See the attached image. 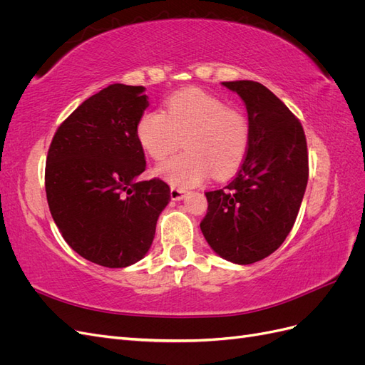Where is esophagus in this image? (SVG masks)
<instances>
[{
	"label": "esophagus",
	"mask_w": 365,
	"mask_h": 365,
	"mask_svg": "<svg viewBox=\"0 0 365 365\" xmlns=\"http://www.w3.org/2000/svg\"><path fill=\"white\" fill-rule=\"evenodd\" d=\"M184 196H185V190L180 189V187H172V189H170L172 201H181Z\"/></svg>",
	"instance_id": "34e87169"
}]
</instances>
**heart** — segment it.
<instances>
[{"label":"heart","instance_id":"obj_1","mask_svg":"<svg viewBox=\"0 0 365 365\" xmlns=\"http://www.w3.org/2000/svg\"><path fill=\"white\" fill-rule=\"evenodd\" d=\"M137 140L153 160L168 158L180 148L185 152L158 164L155 173L172 185L192 187L215 173L235 172L250 143V125L239 109L219 97L190 88L172 94L164 111L148 109L137 121Z\"/></svg>","mask_w":365,"mask_h":365}]
</instances>
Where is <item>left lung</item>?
I'll list each match as a JSON object with an SVG mask.
<instances>
[{
	"mask_svg": "<svg viewBox=\"0 0 365 365\" xmlns=\"http://www.w3.org/2000/svg\"><path fill=\"white\" fill-rule=\"evenodd\" d=\"M222 85L247 106L250 143L235 180L205 192L201 231L220 257L250 264L272 254L294 227L309 178L307 145L300 121L267 86Z\"/></svg>",
	"mask_w": 365,
	"mask_h": 365,
	"instance_id": "left-lung-1",
	"label": "left lung"
}]
</instances>
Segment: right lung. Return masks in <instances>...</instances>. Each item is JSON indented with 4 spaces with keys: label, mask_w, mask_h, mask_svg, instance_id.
I'll return each instance as SVG.
<instances>
[{
    "label": "right lung",
    "mask_w": 365,
    "mask_h": 365,
    "mask_svg": "<svg viewBox=\"0 0 365 365\" xmlns=\"http://www.w3.org/2000/svg\"><path fill=\"white\" fill-rule=\"evenodd\" d=\"M145 90L114 83L86 98L58 128L47 155V201L62 237L106 268L146 256L170 201L160 178L137 181L146 169L135 134L149 106Z\"/></svg>",
    "instance_id": "right-lung-1"
}]
</instances>
